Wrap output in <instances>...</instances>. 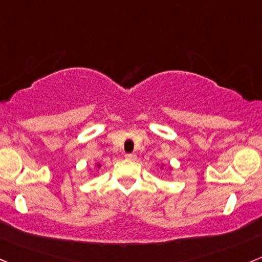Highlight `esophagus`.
<instances>
[{
    "label": "esophagus",
    "instance_id": "1",
    "mask_svg": "<svg viewBox=\"0 0 262 262\" xmlns=\"http://www.w3.org/2000/svg\"><path fill=\"white\" fill-rule=\"evenodd\" d=\"M125 159H128V160H136V159H137V155H136V154H126V155H125Z\"/></svg>",
    "mask_w": 262,
    "mask_h": 262
}]
</instances>
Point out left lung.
Instances as JSON below:
<instances>
[{"label":"left lung","instance_id":"left-lung-1","mask_svg":"<svg viewBox=\"0 0 262 262\" xmlns=\"http://www.w3.org/2000/svg\"><path fill=\"white\" fill-rule=\"evenodd\" d=\"M164 168V164H162V165H160V169H163ZM169 169H170V170H171V169H173V168H171V166H170V168H169Z\"/></svg>","mask_w":262,"mask_h":262}]
</instances>
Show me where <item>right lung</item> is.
Masks as SVG:
<instances>
[{
    "instance_id": "add662e5",
    "label": "right lung",
    "mask_w": 262,
    "mask_h": 262,
    "mask_svg": "<svg viewBox=\"0 0 262 262\" xmlns=\"http://www.w3.org/2000/svg\"><path fill=\"white\" fill-rule=\"evenodd\" d=\"M100 166H102V165H100V164H99V163H98V164H96V168H98V169H99V168H100Z\"/></svg>"
}]
</instances>
